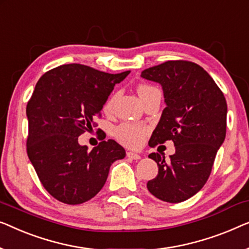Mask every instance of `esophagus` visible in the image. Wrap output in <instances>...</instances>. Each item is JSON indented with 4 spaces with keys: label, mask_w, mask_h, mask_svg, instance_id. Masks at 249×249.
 Returning a JSON list of instances; mask_svg holds the SVG:
<instances>
[{
    "label": "esophagus",
    "mask_w": 249,
    "mask_h": 249,
    "mask_svg": "<svg viewBox=\"0 0 249 249\" xmlns=\"http://www.w3.org/2000/svg\"><path fill=\"white\" fill-rule=\"evenodd\" d=\"M127 157L131 158V160H140V155L136 154V153H132V151H127Z\"/></svg>",
    "instance_id": "34e87169"
}]
</instances>
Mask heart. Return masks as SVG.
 <instances>
[{
  "label": "heart",
  "mask_w": 249,
  "mask_h": 249,
  "mask_svg": "<svg viewBox=\"0 0 249 249\" xmlns=\"http://www.w3.org/2000/svg\"><path fill=\"white\" fill-rule=\"evenodd\" d=\"M154 91H160V89L155 88V86L147 84H140L138 85V88H137V92H138L140 99H142L143 96L149 94L150 92ZM113 101L114 95L111 96V98L107 101L106 104H104V110L110 111L111 107L113 106ZM147 132H148V129L143 127V125L133 124H122L116 129V137L122 145L131 147V148H136V147L142 145Z\"/></svg>",
  "instance_id": "heart-1"
}]
</instances>
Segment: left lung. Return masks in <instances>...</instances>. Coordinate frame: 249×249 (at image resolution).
Masks as SVG:
<instances>
[{"label": "left lung", "instance_id": "1", "mask_svg": "<svg viewBox=\"0 0 249 249\" xmlns=\"http://www.w3.org/2000/svg\"><path fill=\"white\" fill-rule=\"evenodd\" d=\"M160 83L166 103L149 139L155 147L172 140L175 154L151 153L158 174L147 183L157 199L183 202L202 189L210 176L227 128V102L221 89L202 67L187 60H168L142 71Z\"/></svg>", "mask_w": 249, "mask_h": 249}]
</instances>
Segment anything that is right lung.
Here are the masks:
<instances>
[{"label":"right lung","instance_id":"add662e5","mask_svg":"<svg viewBox=\"0 0 249 249\" xmlns=\"http://www.w3.org/2000/svg\"><path fill=\"white\" fill-rule=\"evenodd\" d=\"M129 73L67 64L48 71L36 84L27 104V153L41 184L60 202L91 200L106 184L113 161L124 158V148L112 139L89 151L78 136L96 127L94 118Z\"/></svg>","mask_w":249,"mask_h":249}]
</instances>
